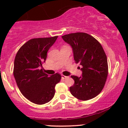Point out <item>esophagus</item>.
<instances>
[{"instance_id": "34e87169", "label": "esophagus", "mask_w": 128, "mask_h": 128, "mask_svg": "<svg viewBox=\"0 0 128 128\" xmlns=\"http://www.w3.org/2000/svg\"><path fill=\"white\" fill-rule=\"evenodd\" d=\"M69 78V77H68V76H64V75H62V78H63V79H66V78Z\"/></svg>"}]
</instances>
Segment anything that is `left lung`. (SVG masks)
<instances>
[{
  "label": "left lung",
  "instance_id": "8db88e82",
  "mask_svg": "<svg viewBox=\"0 0 128 128\" xmlns=\"http://www.w3.org/2000/svg\"><path fill=\"white\" fill-rule=\"evenodd\" d=\"M71 46L76 63L82 66V76H71L74 84L70 87L74 96L88 100L97 96L104 88L108 68L102 46L95 38L86 33H75L62 36Z\"/></svg>",
  "mask_w": 128,
  "mask_h": 128
}]
</instances>
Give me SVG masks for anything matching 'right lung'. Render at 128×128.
<instances>
[{"mask_svg": "<svg viewBox=\"0 0 128 128\" xmlns=\"http://www.w3.org/2000/svg\"><path fill=\"white\" fill-rule=\"evenodd\" d=\"M58 37L29 40L15 56L14 76L18 87L24 97L35 104H44L52 100L55 86L61 78L59 74L49 76L41 69L46 61L48 51Z\"/></svg>", "mask_w": 128, "mask_h": 128, "instance_id": "obj_1", "label": "right lung"}]
</instances>
